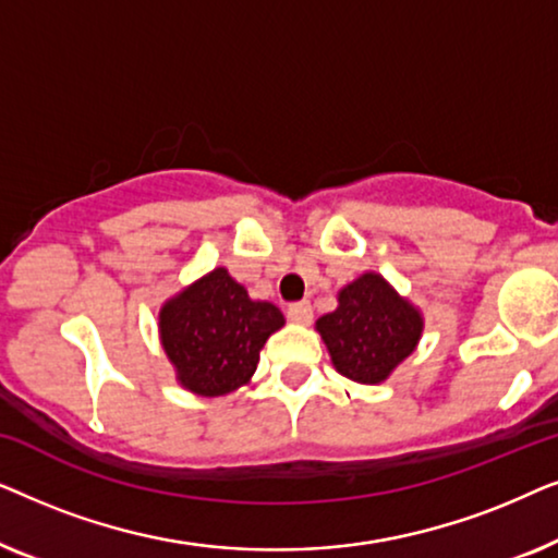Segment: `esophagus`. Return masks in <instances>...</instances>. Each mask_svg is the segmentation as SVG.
<instances>
[{"label": "esophagus", "instance_id": "34e87169", "mask_svg": "<svg viewBox=\"0 0 558 558\" xmlns=\"http://www.w3.org/2000/svg\"><path fill=\"white\" fill-rule=\"evenodd\" d=\"M287 317L292 319V323H300V325H307L312 323V304L307 300L302 302H292L287 307Z\"/></svg>", "mask_w": 558, "mask_h": 558}]
</instances>
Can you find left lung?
I'll list each match as a JSON object with an SVG mask.
<instances>
[{"label": "left lung", "mask_w": 558, "mask_h": 558, "mask_svg": "<svg viewBox=\"0 0 558 558\" xmlns=\"http://www.w3.org/2000/svg\"><path fill=\"white\" fill-rule=\"evenodd\" d=\"M338 310L317 319L335 368L357 384H380L414 353L422 315L378 274H363L338 296Z\"/></svg>", "instance_id": "obj_1"}]
</instances>
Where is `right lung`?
Wrapping results in <instances>:
<instances>
[{
	"mask_svg": "<svg viewBox=\"0 0 558 558\" xmlns=\"http://www.w3.org/2000/svg\"><path fill=\"white\" fill-rule=\"evenodd\" d=\"M284 315L248 292L226 269L210 271L159 312L165 353L180 384L201 396H226L254 376L258 353Z\"/></svg>",
	"mask_w": 558,
	"mask_h": 558,
	"instance_id": "obj_1",
	"label": "right lung"
}]
</instances>
